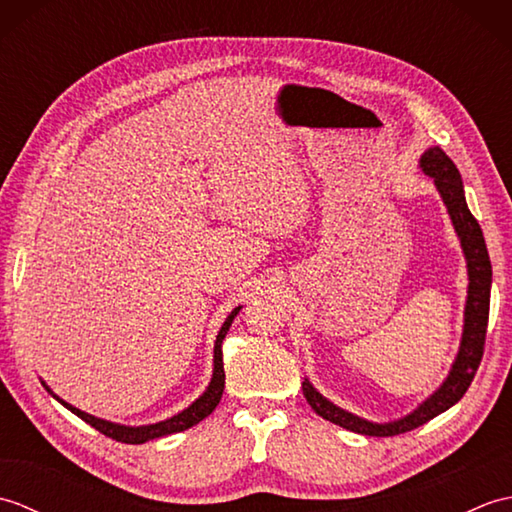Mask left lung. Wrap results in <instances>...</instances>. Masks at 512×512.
<instances>
[{
    "label": "left lung",
    "instance_id": "8db88e82",
    "mask_svg": "<svg viewBox=\"0 0 512 512\" xmlns=\"http://www.w3.org/2000/svg\"><path fill=\"white\" fill-rule=\"evenodd\" d=\"M418 165L424 176H429L433 184H436L440 198L444 206H447V213L451 217V224L455 228V235L460 239V246L464 253L469 288H466L462 339H460L458 354H455V361L449 369L447 378L440 383V387L433 391L431 396L424 398L416 409L409 411L407 416H402L398 420H389V422L365 420L352 411L334 405V402L325 398L308 378H303V396H306L308 405L314 409V413H319L323 420L339 424V427L347 431L361 433V436H376V438L398 436V433L422 427L424 422H429L431 418L440 416L442 411L451 409L455 402L466 394V389H469L484 354L488 306H491L493 268H491V259H488L482 228L471 215L469 204H466L464 184H462L458 167L453 165V160L444 154L440 147H429L424 151Z\"/></svg>",
    "mask_w": 512,
    "mask_h": 512
}]
</instances>
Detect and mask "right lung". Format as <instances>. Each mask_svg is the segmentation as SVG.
Instances as JSON below:
<instances>
[{
    "label": "right lung",
    "mask_w": 512,
    "mask_h": 512,
    "mask_svg": "<svg viewBox=\"0 0 512 512\" xmlns=\"http://www.w3.org/2000/svg\"><path fill=\"white\" fill-rule=\"evenodd\" d=\"M242 310V306L233 308V312L228 314L226 321L222 323L220 332H217V339H215V347H213V376H211V383L209 387L204 389V394L200 398H195L187 409L178 411L176 416H171L167 420H160L154 424H138V427H132V424H121V422H110V420H103V418H96L92 413H85L81 409H76L70 402L61 400L54 391L46 385V380H41V385L46 387L54 400H59L65 409H70L74 416H79L81 420H85L96 431H101L103 436L112 438L116 442H125V444H145L149 440H156L162 436H171V433H180L184 429H191L193 424H198L200 420H204L206 416H211L213 409L220 405L222 400V391H224V363H222V341L231 328L233 319Z\"/></svg>",
    "instance_id": "add662e5"
}]
</instances>
